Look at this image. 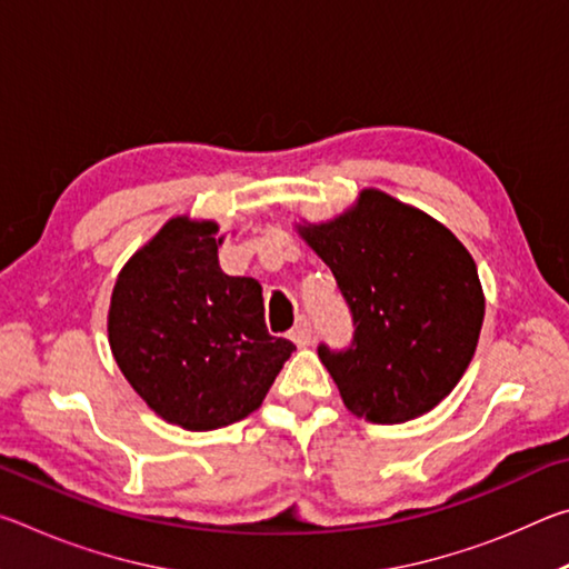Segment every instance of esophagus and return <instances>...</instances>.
Wrapping results in <instances>:
<instances>
[{
  "label": "esophagus",
  "instance_id": "esophagus-1",
  "mask_svg": "<svg viewBox=\"0 0 569 569\" xmlns=\"http://www.w3.org/2000/svg\"><path fill=\"white\" fill-rule=\"evenodd\" d=\"M288 336H291V341L298 346V349H306V346L311 343V321L301 319L293 326L291 333H288Z\"/></svg>",
  "mask_w": 569,
  "mask_h": 569
}]
</instances>
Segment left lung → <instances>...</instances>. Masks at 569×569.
<instances>
[{
	"label": "left lung",
	"instance_id": "8db88e82",
	"mask_svg": "<svg viewBox=\"0 0 569 569\" xmlns=\"http://www.w3.org/2000/svg\"><path fill=\"white\" fill-rule=\"evenodd\" d=\"M298 233L331 268L351 311V343H319L346 409L373 423L435 409L467 371L485 321L469 250L381 190H363L349 213Z\"/></svg>",
	"mask_w": 569,
	"mask_h": 569
}]
</instances>
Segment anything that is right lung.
Masks as SVG:
<instances>
[{
	"mask_svg": "<svg viewBox=\"0 0 569 569\" xmlns=\"http://www.w3.org/2000/svg\"><path fill=\"white\" fill-rule=\"evenodd\" d=\"M220 243L213 220H168L122 268L110 301V349L124 379L190 431L256 411L296 351L268 333L261 283L223 273Z\"/></svg>",
	"mask_w": 569,
	"mask_h": 569,
	"instance_id": "right-lung-1",
	"label": "right lung"
}]
</instances>
